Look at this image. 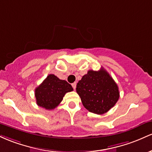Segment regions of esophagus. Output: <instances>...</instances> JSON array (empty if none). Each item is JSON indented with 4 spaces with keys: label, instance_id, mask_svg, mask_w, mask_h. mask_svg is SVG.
Returning <instances> with one entry per match:
<instances>
[{
    "label": "esophagus",
    "instance_id": "esophagus-1",
    "mask_svg": "<svg viewBox=\"0 0 152 152\" xmlns=\"http://www.w3.org/2000/svg\"><path fill=\"white\" fill-rule=\"evenodd\" d=\"M76 85H77L76 83H73L72 84V88H74V90H75V88H76Z\"/></svg>",
    "mask_w": 152,
    "mask_h": 152
}]
</instances>
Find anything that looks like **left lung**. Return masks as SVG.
<instances>
[{"label":"left lung","mask_w":152,"mask_h":152,"mask_svg":"<svg viewBox=\"0 0 152 152\" xmlns=\"http://www.w3.org/2000/svg\"><path fill=\"white\" fill-rule=\"evenodd\" d=\"M76 91L85 108L98 115L113 108L120 96L117 84L103 68L88 71L77 84Z\"/></svg>","instance_id":"1"}]
</instances>
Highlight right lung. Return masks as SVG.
<instances>
[{
    "mask_svg": "<svg viewBox=\"0 0 152 152\" xmlns=\"http://www.w3.org/2000/svg\"><path fill=\"white\" fill-rule=\"evenodd\" d=\"M72 90V85L67 81L50 74L35 89L37 104L47 110H52L62 102L66 93Z\"/></svg>",
    "mask_w": 152,
    "mask_h": 152,
    "instance_id": "add662e5",
    "label": "right lung"
}]
</instances>
